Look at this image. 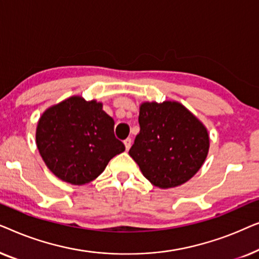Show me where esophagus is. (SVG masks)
<instances>
[{"label": "esophagus", "mask_w": 259, "mask_h": 259, "mask_svg": "<svg viewBox=\"0 0 259 259\" xmlns=\"http://www.w3.org/2000/svg\"><path fill=\"white\" fill-rule=\"evenodd\" d=\"M123 144H125L126 150H130L131 145H132V139H131V138H127V139L123 140Z\"/></svg>", "instance_id": "obj_1"}]
</instances>
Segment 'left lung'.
<instances>
[{"label":"left lung","mask_w":259,"mask_h":259,"mask_svg":"<svg viewBox=\"0 0 259 259\" xmlns=\"http://www.w3.org/2000/svg\"><path fill=\"white\" fill-rule=\"evenodd\" d=\"M139 126L130 155L153 185H182L199 171L208 152V134L183 105L145 102L140 106Z\"/></svg>","instance_id":"left-lung-1"}]
</instances>
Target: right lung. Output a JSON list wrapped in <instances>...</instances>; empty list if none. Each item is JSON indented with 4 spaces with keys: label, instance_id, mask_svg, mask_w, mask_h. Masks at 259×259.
Segmentation results:
<instances>
[{
    "label": "right lung",
    "instance_id": "1",
    "mask_svg": "<svg viewBox=\"0 0 259 259\" xmlns=\"http://www.w3.org/2000/svg\"><path fill=\"white\" fill-rule=\"evenodd\" d=\"M38 152L47 167L63 182L82 185L104 172L125 151L114 136V120L97 101L72 97L48 108L38 120Z\"/></svg>",
    "mask_w": 259,
    "mask_h": 259
}]
</instances>
